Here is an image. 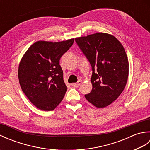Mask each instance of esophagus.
Listing matches in <instances>:
<instances>
[{
  "instance_id": "34e87169",
  "label": "esophagus",
  "mask_w": 150,
  "mask_h": 150,
  "mask_svg": "<svg viewBox=\"0 0 150 150\" xmlns=\"http://www.w3.org/2000/svg\"><path fill=\"white\" fill-rule=\"evenodd\" d=\"M82 83V81H79L77 82H76V83H74V84H72L71 85L73 86H74L75 88H78L79 86H80Z\"/></svg>"
}]
</instances>
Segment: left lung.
<instances>
[{"mask_svg": "<svg viewBox=\"0 0 150 150\" xmlns=\"http://www.w3.org/2000/svg\"><path fill=\"white\" fill-rule=\"evenodd\" d=\"M75 42L92 69L93 88L84 96L97 108L108 106L119 97L128 81L129 64L125 50L115 37L104 33L76 38Z\"/></svg>", "mask_w": 150, "mask_h": 150, "instance_id": "1", "label": "left lung"}]
</instances>
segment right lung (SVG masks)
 Instances as JSON below:
<instances>
[{
    "mask_svg": "<svg viewBox=\"0 0 150 150\" xmlns=\"http://www.w3.org/2000/svg\"><path fill=\"white\" fill-rule=\"evenodd\" d=\"M74 39L59 42L38 41L27 50L18 66L19 83L28 99L39 109L52 111L67 91L59 60Z\"/></svg>",
    "mask_w": 150,
    "mask_h": 150,
    "instance_id": "obj_1",
    "label": "right lung"
}]
</instances>
